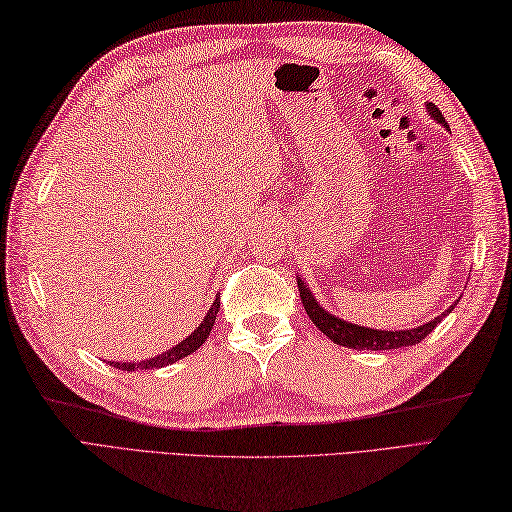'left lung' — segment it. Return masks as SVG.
I'll return each mask as SVG.
<instances>
[{"instance_id":"obj_1","label":"left lung","mask_w":512,"mask_h":512,"mask_svg":"<svg viewBox=\"0 0 512 512\" xmlns=\"http://www.w3.org/2000/svg\"><path fill=\"white\" fill-rule=\"evenodd\" d=\"M428 112L436 121L443 123V126H445V117L441 115L439 108H436L434 104H428ZM297 289H299V297H302V304L306 308V313H308L310 319H313L315 326L323 334H326L330 341H334L336 345L350 347V350L378 352V350H397V347L417 345V343L426 339V336L436 328V323H441V319L445 317V313H443L436 319L423 323V326L410 328V330H395V332H391V330H371V328L356 326V323H347L339 317L326 313V310H323L317 299L313 297V293L306 289L304 280H297ZM450 310H447V313H450Z\"/></svg>"}]
</instances>
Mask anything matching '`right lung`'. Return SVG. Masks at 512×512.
Returning a JSON list of instances; mask_svg holds the SVG:
<instances>
[{
  "instance_id": "right-lung-1",
  "label": "right lung",
  "mask_w": 512,
  "mask_h": 512,
  "mask_svg": "<svg viewBox=\"0 0 512 512\" xmlns=\"http://www.w3.org/2000/svg\"><path fill=\"white\" fill-rule=\"evenodd\" d=\"M217 313H219V299H215V304L210 306L208 315L202 321V326H199L189 336V339H184L180 345H176V347H173V350H169L165 354H160L156 358H149V360H141V363H110V365H115L117 369H123V371H134V369H158V367H165V365L176 363V360L193 354L197 347L208 339L210 328H213V323L217 319Z\"/></svg>"
}]
</instances>
